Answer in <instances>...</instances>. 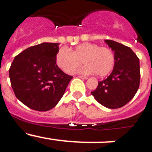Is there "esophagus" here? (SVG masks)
I'll list each match as a JSON object with an SVG mask.
<instances>
[{
    "mask_svg": "<svg viewBox=\"0 0 152 152\" xmlns=\"http://www.w3.org/2000/svg\"><path fill=\"white\" fill-rule=\"evenodd\" d=\"M79 77H80V78H82V79H88V77H86V76H83V75H79L78 76Z\"/></svg>",
    "mask_w": 152,
    "mask_h": 152,
    "instance_id": "34e87169",
    "label": "esophagus"
}]
</instances>
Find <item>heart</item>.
Segmentation results:
<instances>
[{
  "label": "heart",
  "instance_id": "1",
  "mask_svg": "<svg viewBox=\"0 0 152 152\" xmlns=\"http://www.w3.org/2000/svg\"><path fill=\"white\" fill-rule=\"evenodd\" d=\"M82 62L85 64L80 72L85 75L96 73L103 77L112 71L115 63V56L110 48L100 46L92 42H84L77 45L72 52L66 47L58 49L56 61L64 73L72 74Z\"/></svg>",
  "mask_w": 152,
  "mask_h": 152
}]
</instances>
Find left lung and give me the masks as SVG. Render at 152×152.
<instances>
[{"label":"left lung","mask_w":152,"mask_h":152,"mask_svg":"<svg viewBox=\"0 0 152 152\" xmlns=\"http://www.w3.org/2000/svg\"><path fill=\"white\" fill-rule=\"evenodd\" d=\"M105 42L114 51V68L107 79L98 82L91 94L107 108H120L134 97L139 88V59L129 47L113 40Z\"/></svg>","instance_id":"8db88e82"}]
</instances>
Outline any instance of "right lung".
<instances>
[{
  "label": "right lung",
  "mask_w": 152,
  "mask_h": 152,
  "mask_svg": "<svg viewBox=\"0 0 152 152\" xmlns=\"http://www.w3.org/2000/svg\"><path fill=\"white\" fill-rule=\"evenodd\" d=\"M58 43L43 42L17 55L9 69L16 97L37 111H48L57 105L72 76L61 71L56 61Z\"/></svg>",
  "instance_id": "1"
}]
</instances>
